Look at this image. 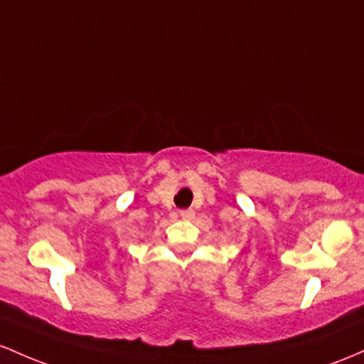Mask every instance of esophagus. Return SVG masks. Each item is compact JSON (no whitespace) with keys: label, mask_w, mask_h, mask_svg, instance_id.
<instances>
[{"label":"esophagus","mask_w":364,"mask_h":364,"mask_svg":"<svg viewBox=\"0 0 364 364\" xmlns=\"http://www.w3.org/2000/svg\"><path fill=\"white\" fill-rule=\"evenodd\" d=\"M181 216L183 220H193L194 218V211L193 210H182Z\"/></svg>","instance_id":"34e87169"}]
</instances>
